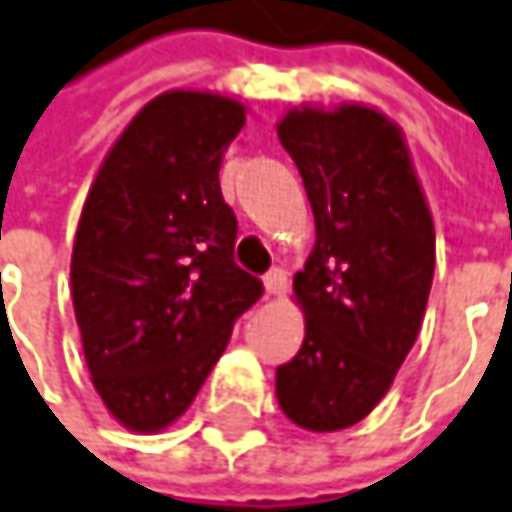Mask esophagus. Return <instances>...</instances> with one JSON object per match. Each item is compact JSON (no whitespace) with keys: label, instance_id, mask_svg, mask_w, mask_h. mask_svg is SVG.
Returning a JSON list of instances; mask_svg holds the SVG:
<instances>
[{"label":"esophagus","instance_id":"obj_1","mask_svg":"<svg viewBox=\"0 0 512 512\" xmlns=\"http://www.w3.org/2000/svg\"><path fill=\"white\" fill-rule=\"evenodd\" d=\"M265 291L270 296H282L288 291V273L282 268H273L268 270V276H265Z\"/></svg>","mask_w":512,"mask_h":512}]
</instances>
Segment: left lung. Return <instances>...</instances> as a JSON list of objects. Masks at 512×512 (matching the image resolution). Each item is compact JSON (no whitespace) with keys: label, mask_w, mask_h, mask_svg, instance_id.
<instances>
[{"label":"left lung","mask_w":512,"mask_h":512,"mask_svg":"<svg viewBox=\"0 0 512 512\" xmlns=\"http://www.w3.org/2000/svg\"><path fill=\"white\" fill-rule=\"evenodd\" d=\"M308 192L317 244L294 276L305 340L276 369L302 429L360 423L418 340L435 273V227L403 135L369 106L294 109L276 126Z\"/></svg>","instance_id":"8db88e82"}]
</instances>
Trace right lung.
<instances>
[{
    "instance_id": "1",
    "label": "right lung",
    "mask_w": 512,
    "mask_h": 512,
    "mask_svg": "<svg viewBox=\"0 0 512 512\" xmlns=\"http://www.w3.org/2000/svg\"><path fill=\"white\" fill-rule=\"evenodd\" d=\"M244 106L167 91L123 129L91 184L71 253V296L91 383L135 432L187 412L262 282L233 259L221 195Z\"/></svg>"
}]
</instances>
